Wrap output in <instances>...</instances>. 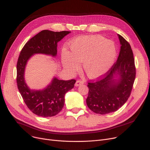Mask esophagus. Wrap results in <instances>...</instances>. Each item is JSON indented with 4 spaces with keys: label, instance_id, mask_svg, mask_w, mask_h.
I'll list each match as a JSON object with an SVG mask.
<instances>
[{
    "label": "esophagus",
    "instance_id": "esophagus-1",
    "mask_svg": "<svg viewBox=\"0 0 150 150\" xmlns=\"http://www.w3.org/2000/svg\"><path fill=\"white\" fill-rule=\"evenodd\" d=\"M84 84V82L81 80H78L76 81L75 84V86H80V85H82Z\"/></svg>",
    "mask_w": 150,
    "mask_h": 150
}]
</instances>
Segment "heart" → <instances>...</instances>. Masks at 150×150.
I'll return each mask as SVG.
<instances>
[{"mask_svg": "<svg viewBox=\"0 0 150 150\" xmlns=\"http://www.w3.org/2000/svg\"><path fill=\"white\" fill-rule=\"evenodd\" d=\"M69 46L70 53L65 49L62 51L63 66L74 72L79 70L80 62H83L84 72L92 79L106 74L117 57L114 42L99 35L78 37Z\"/></svg>", "mask_w": 150, "mask_h": 150, "instance_id": "1", "label": "heart"}]
</instances>
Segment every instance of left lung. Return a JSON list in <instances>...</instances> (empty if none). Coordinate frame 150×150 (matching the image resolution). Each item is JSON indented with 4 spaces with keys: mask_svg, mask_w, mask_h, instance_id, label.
Masks as SVG:
<instances>
[{
    "mask_svg": "<svg viewBox=\"0 0 150 150\" xmlns=\"http://www.w3.org/2000/svg\"><path fill=\"white\" fill-rule=\"evenodd\" d=\"M119 57L103 79L88 83L86 104L93 112H115L128 100L136 78V67L130 44L120 35Z\"/></svg>",
    "mask_w": 150,
    "mask_h": 150,
    "instance_id": "obj_1",
    "label": "left lung"
}]
</instances>
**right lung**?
Segmentation results:
<instances>
[{
  "instance_id": "1",
  "label": "right lung",
  "mask_w": 150,
  "mask_h": 150,
  "mask_svg": "<svg viewBox=\"0 0 150 150\" xmlns=\"http://www.w3.org/2000/svg\"><path fill=\"white\" fill-rule=\"evenodd\" d=\"M70 33L68 31L54 32L42 30L31 38L20 53L17 63L18 88L28 108L38 116L48 117L58 114L64 106L66 93L74 88L76 80H59L57 77H53L45 88L30 89L24 78L27 63L35 54L56 57L58 42Z\"/></svg>"
}]
</instances>
